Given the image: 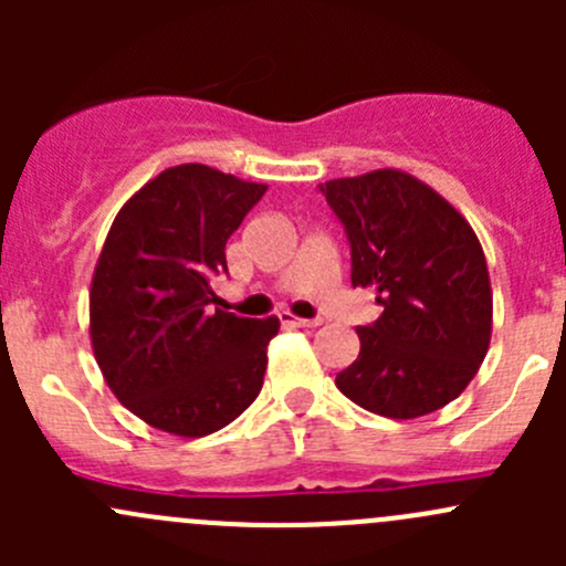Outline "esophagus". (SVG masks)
<instances>
[{"label":"esophagus","instance_id":"esophagus-1","mask_svg":"<svg viewBox=\"0 0 566 566\" xmlns=\"http://www.w3.org/2000/svg\"><path fill=\"white\" fill-rule=\"evenodd\" d=\"M282 323L290 325V328H317V325H323V319L319 317H293V315H282Z\"/></svg>","mask_w":566,"mask_h":566}]
</instances>
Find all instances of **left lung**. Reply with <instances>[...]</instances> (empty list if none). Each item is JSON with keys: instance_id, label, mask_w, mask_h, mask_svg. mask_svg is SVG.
Masks as SVG:
<instances>
[{"instance_id": "left-lung-1", "label": "left lung", "mask_w": 566, "mask_h": 566, "mask_svg": "<svg viewBox=\"0 0 566 566\" xmlns=\"http://www.w3.org/2000/svg\"><path fill=\"white\" fill-rule=\"evenodd\" d=\"M350 241L353 287L384 315L358 328L361 353L336 389L386 419H419L458 399L493 334L488 260L465 216L402 169L319 186Z\"/></svg>"}]
</instances>
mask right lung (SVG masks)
<instances>
[{
    "mask_svg": "<svg viewBox=\"0 0 566 566\" xmlns=\"http://www.w3.org/2000/svg\"><path fill=\"white\" fill-rule=\"evenodd\" d=\"M265 188L180 164L114 216L90 287V342L114 397L156 430L210 436L262 389L279 317L210 312V279L227 271V241Z\"/></svg>",
    "mask_w": 566,
    "mask_h": 566,
    "instance_id": "right-lung-1",
    "label": "right lung"
}]
</instances>
